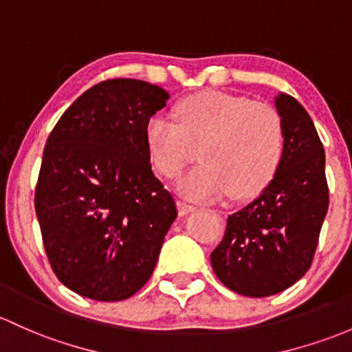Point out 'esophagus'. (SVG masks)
<instances>
[{"mask_svg": "<svg viewBox=\"0 0 352 352\" xmlns=\"http://www.w3.org/2000/svg\"><path fill=\"white\" fill-rule=\"evenodd\" d=\"M195 210H196V208L192 206V205H190V203L181 201V199H177V211H179L181 217H184V214H190Z\"/></svg>", "mask_w": 352, "mask_h": 352, "instance_id": "34e87169", "label": "esophagus"}]
</instances>
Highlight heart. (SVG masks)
Segmentation results:
<instances>
[{
	"label": "heart",
	"instance_id": "1",
	"mask_svg": "<svg viewBox=\"0 0 352 352\" xmlns=\"http://www.w3.org/2000/svg\"><path fill=\"white\" fill-rule=\"evenodd\" d=\"M176 124L151 117L144 139L154 169L175 177L195 160L201 164L177 181L191 199L252 198L272 183L283 156L280 116L243 96L208 90L181 100Z\"/></svg>",
	"mask_w": 352,
	"mask_h": 352
}]
</instances>
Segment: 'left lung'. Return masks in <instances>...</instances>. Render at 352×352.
I'll list each match as a JSON object with an SVG mask.
<instances>
[{
	"label": "left lung",
	"instance_id": "left-lung-1",
	"mask_svg": "<svg viewBox=\"0 0 352 352\" xmlns=\"http://www.w3.org/2000/svg\"><path fill=\"white\" fill-rule=\"evenodd\" d=\"M283 156L272 183L226 220L211 253L214 274L230 290L268 297L304 277L329 208L326 154L311 116L287 94L275 97Z\"/></svg>",
	"mask_w": 352,
	"mask_h": 352
}]
</instances>
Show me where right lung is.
<instances>
[{"mask_svg":"<svg viewBox=\"0 0 352 352\" xmlns=\"http://www.w3.org/2000/svg\"><path fill=\"white\" fill-rule=\"evenodd\" d=\"M168 99L144 80L100 82L48 138L35 210L55 275L78 296L124 300L153 275L177 210L151 169L144 129Z\"/></svg>","mask_w":352,"mask_h":352,"instance_id":"add662e5","label":"right lung"}]
</instances>
